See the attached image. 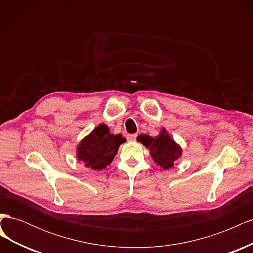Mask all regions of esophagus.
<instances>
[{"label": "esophagus", "instance_id": "1", "mask_svg": "<svg viewBox=\"0 0 253 253\" xmlns=\"http://www.w3.org/2000/svg\"><path fill=\"white\" fill-rule=\"evenodd\" d=\"M127 140L128 141H135L136 140V138H137V135L136 134H131V135H127Z\"/></svg>", "mask_w": 253, "mask_h": 253}]
</instances>
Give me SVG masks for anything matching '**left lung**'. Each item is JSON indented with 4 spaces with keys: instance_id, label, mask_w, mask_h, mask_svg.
<instances>
[{
    "instance_id": "1",
    "label": "left lung",
    "mask_w": 253,
    "mask_h": 253,
    "mask_svg": "<svg viewBox=\"0 0 253 253\" xmlns=\"http://www.w3.org/2000/svg\"><path fill=\"white\" fill-rule=\"evenodd\" d=\"M137 140L150 150L153 160L164 168V170L172 168L176 160L181 156L182 150L180 145L174 141L165 128L162 129V132L155 138L142 134L137 137Z\"/></svg>"
}]
</instances>
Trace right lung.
<instances>
[{
  "instance_id": "obj_1",
  "label": "right lung",
  "mask_w": 253,
  "mask_h": 253,
  "mask_svg": "<svg viewBox=\"0 0 253 253\" xmlns=\"http://www.w3.org/2000/svg\"><path fill=\"white\" fill-rule=\"evenodd\" d=\"M124 142L126 138L120 134L113 135L108 126L99 125L78 144L77 158L90 169L102 170L112 163L119 145Z\"/></svg>"
}]
</instances>
